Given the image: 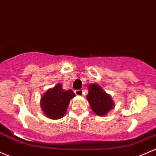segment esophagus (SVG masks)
<instances>
[{
    "label": "esophagus",
    "mask_w": 156,
    "mask_h": 156,
    "mask_svg": "<svg viewBox=\"0 0 156 156\" xmlns=\"http://www.w3.org/2000/svg\"><path fill=\"white\" fill-rule=\"evenodd\" d=\"M75 95H78V96H82L83 95V90H75Z\"/></svg>",
    "instance_id": "obj_1"
}]
</instances>
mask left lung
I'll return each instance as SVG.
<instances>
[{"instance_id":"1","label":"left lung","mask_w":156,"mask_h":156,"mask_svg":"<svg viewBox=\"0 0 156 156\" xmlns=\"http://www.w3.org/2000/svg\"><path fill=\"white\" fill-rule=\"evenodd\" d=\"M87 99L90 103L92 110L99 116H105L113 109L115 103L109 94L104 91L103 88L98 83H90L88 86Z\"/></svg>"}]
</instances>
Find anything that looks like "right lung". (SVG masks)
Returning a JSON list of instances; mask_svg holds the SVG:
<instances>
[{"label": "right lung", "mask_w": 156, "mask_h": 156, "mask_svg": "<svg viewBox=\"0 0 156 156\" xmlns=\"http://www.w3.org/2000/svg\"><path fill=\"white\" fill-rule=\"evenodd\" d=\"M75 96L72 90H64L61 83L49 89L41 98V108L48 119H60L66 114L70 100Z\"/></svg>", "instance_id": "obj_1"}]
</instances>
